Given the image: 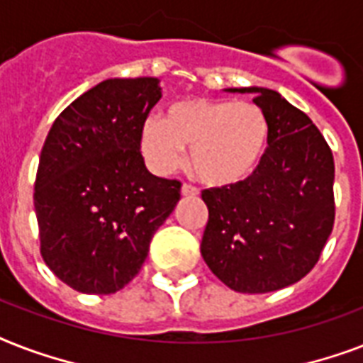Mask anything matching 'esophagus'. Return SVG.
Masks as SVG:
<instances>
[{"label": "esophagus", "instance_id": "1", "mask_svg": "<svg viewBox=\"0 0 363 363\" xmlns=\"http://www.w3.org/2000/svg\"><path fill=\"white\" fill-rule=\"evenodd\" d=\"M199 190L196 186H190V184H182L181 186V196L184 198H194V196H198Z\"/></svg>", "mask_w": 363, "mask_h": 363}]
</instances>
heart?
Masks as SVG:
<instances>
[{
  "label": "heart",
  "instance_id": "obj_1",
  "mask_svg": "<svg viewBox=\"0 0 363 363\" xmlns=\"http://www.w3.org/2000/svg\"><path fill=\"white\" fill-rule=\"evenodd\" d=\"M269 141V118L250 101L190 98L177 101L164 118L141 125V152L158 175L179 169L190 148V165L209 186H232L252 175Z\"/></svg>",
  "mask_w": 363,
  "mask_h": 363
}]
</instances>
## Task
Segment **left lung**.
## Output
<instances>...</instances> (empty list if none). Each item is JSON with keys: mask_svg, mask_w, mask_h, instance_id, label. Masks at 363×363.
<instances>
[{"mask_svg": "<svg viewBox=\"0 0 363 363\" xmlns=\"http://www.w3.org/2000/svg\"><path fill=\"white\" fill-rule=\"evenodd\" d=\"M254 94L269 118V147L252 175L201 192L209 220L201 256L226 286L265 294L303 279L333 228L332 150L309 116L269 88Z\"/></svg>", "mask_w": 363, "mask_h": 363, "instance_id": "obj_1", "label": "left lung"}]
</instances>
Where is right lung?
I'll return each instance as SVG.
<instances>
[{
	"mask_svg": "<svg viewBox=\"0 0 363 363\" xmlns=\"http://www.w3.org/2000/svg\"><path fill=\"white\" fill-rule=\"evenodd\" d=\"M156 77L107 79L54 121L37 167L41 256L77 292L115 294L139 273L181 182L145 165L141 125L162 98Z\"/></svg>",
	"mask_w": 363,
	"mask_h": 363,
	"instance_id": "1",
	"label": "right lung"
}]
</instances>
